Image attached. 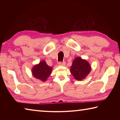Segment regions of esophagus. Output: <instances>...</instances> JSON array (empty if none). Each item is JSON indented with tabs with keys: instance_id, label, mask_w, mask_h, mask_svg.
<instances>
[{
	"instance_id": "34e87169",
	"label": "esophagus",
	"mask_w": 120,
	"mask_h": 120,
	"mask_svg": "<svg viewBox=\"0 0 120 120\" xmlns=\"http://www.w3.org/2000/svg\"><path fill=\"white\" fill-rule=\"evenodd\" d=\"M59 65L61 66H64L65 65H66V62H65L64 61L60 62H59Z\"/></svg>"
}]
</instances>
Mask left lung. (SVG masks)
Instances as JSON below:
<instances>
[{
  "instance_id": "left-lung-1",
  "label": "left lung",
  "mask_w": 120,
  "mask_h": 120,
  "mask_svg": "<svg viewBox=\"0 0 120 120\" xmlns=\"http://www.w3.org/2000/svg\"><path fill=\"white\" fill-rule=\"evenodd\" d=\"M90 71L91 67L89 62L79 56L75 58L70 67L71 74L77 80L84 79Z\"/></svg>"
}]
</instances>
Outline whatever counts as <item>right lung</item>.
<instances>
[{
	"label": "right lung",
	"instance_id": "right-lung-1",
	"mask_svg": "<svg viewBox=\"0 0 120 120\" xmlns=\"http://www.w3.org/2000/svg\"><path fill=\"white\" fill-rule=\"evenodd\" d=\"M52 68L46 64L45 61L42 60L35 64L32 69V74L34 77L42 82H45L51 74Z\"/></svg>",
	"mask_w": 120,
	"mask_h": 120
}]
</instances>
